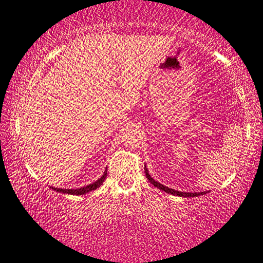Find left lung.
I'll list each match as a JSON object with an SVG mask.
<instances>
[{
  "label": "left lung",
  "instance_id": "1",
  "mask_svg": "<svg viewBox=\"0 0 263 263\" xmlns=\"http://www.w3.org/2000/svg\"><path fill=\"white\" fill-rule=\"evenodd\" d=\"M144 173H145V176H147L149 182H151L152 184H154V187L159 188V189H161V191H163V192L168 193V194H173V195L181 196V197H195V196H200V195H203V194H205L204 192H201V193H184V192H179V191H175V189L165 187V185L161 184L160 182H157V181H155L151 175H149L148 168L145 167V165H144Z\"/></svg>",
  "mask_w": 263,
  "mask_h": 263
}]
</instances>
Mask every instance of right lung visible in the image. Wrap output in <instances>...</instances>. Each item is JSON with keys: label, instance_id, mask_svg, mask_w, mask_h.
I'll return each instance as SVG.
<instances>
[{"label": "right lung", "instance_id": "right-lung-1", "mask_svg": "<svg viewBox=\"0 0 263 263\" xmlns=\"http://www.w3.org/2000/svg\"><path fill=\"white\" fill-rule=\"evenodd\" d=\"M106 177H107V169L104 171L103 175L101 176L99 180H96L95 182L86 185V187H81V188H78V189H62V188H55V187L54 188L50 187V188L54 189V191H56L58 193L70 194V195H83V194H87V193H89L91 191H95V189H98L100 185L104 182Z\"/></svg>", "mask_w": 263, "mask_h": 263}]
</instances>
